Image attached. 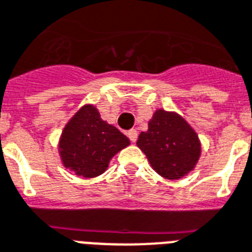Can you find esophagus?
Instances as JSON below:
<instances>
[{"label": "esophagus", "instance_id": "obj_1", "mask_svg": "<svg viewBox=\"0 0 252 252\" xmlns=\"http://www.w3.org/2000/svg\"><path fill=\"white\" fill-rule=\"evenodd\" d=\"M126 136H128V138H129L132 142H136L137 141V130L136 129H130L126 132Z\"/></svg>", "mask_w": 252, "mask_h": 252}]
</instances>
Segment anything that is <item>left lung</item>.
I'll return each instance as SVG.
<instances>
[{"label":"left lung","instance_id":"obj_1","mask_svg":"<svg viewBox=\"0 0 252 252\" xmlns=\"http://www.w3.org/2000/svg\"><path fill=\"white\" fill-rule=\"evenodd\" d=\"M137 146L144 151L155 172L168 180L188 175L200 155L197 133L181 116L163 110L155 112L147 132L138 137Z\"/></svg>","mask_w":252,"mask_h":252}]
</instances>
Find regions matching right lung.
<instances>
[{"label": "right lung", "mask_w": 252, "mask_h": 252, "mask_svg": "<svg viewBox=\"0 0 252 252\" xmlns=\"http://www.w3.org/2000/svg\"><path fill=\"white\" fill-rule=\"evenodd\" d=\"M129 145L118 128L101 119L93 106H84L63 130L61 157L63 164L83 177L105 172L114 155Z\"/></svg>", "instance_id": "add662e5"}]
</instances>
